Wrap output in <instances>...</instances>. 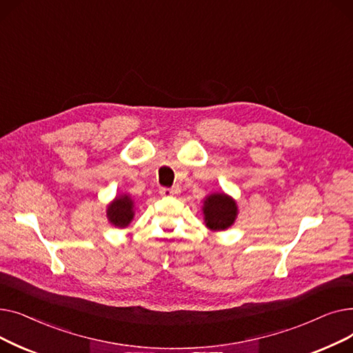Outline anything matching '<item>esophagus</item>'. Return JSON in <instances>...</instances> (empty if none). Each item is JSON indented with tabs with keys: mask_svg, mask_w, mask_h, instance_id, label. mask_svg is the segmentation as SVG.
I'll return each instance as SVG.
<instances>
[{
	"mask_svg": "<svg viewBox=\"0 0 353 353\" xmlns=\"http://www.w3.org/2000/svg\"><path fill=\"white\" fill-rule=\"evenodd\" d=\"M179 193H180V189H179V188H172V189H169V188H161V189H160V194L164 196V197L176 196V194H179Z\"/></svg>",
	"mask_w": 353,
	"mask_h": 353,
	"instance_id": "1",
	"label": "esophagus"
}]
</instances>
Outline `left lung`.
<instances>
[{"instance_id":"left-lung-1","label":"left lung","mask_w":353,"mask_h":353,"mask_svg":"<svg viewBox=\"0 0 353 353\" xmlns=\"http://www.w3.org/2000/svg\"><path fill=\"white\" fill-rule=\"evenodd\" d=\"M203 214H205V223L210 230H226L234 223L237 205L225 193H213L203 203Z\"/></svg>"}]
</instances>
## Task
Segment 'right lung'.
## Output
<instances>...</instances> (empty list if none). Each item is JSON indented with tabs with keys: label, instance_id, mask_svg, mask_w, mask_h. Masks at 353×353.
<instances>
[{
	"label": "right lung",
	"instance_id": "right-lung-1",
	"mask_svg": "<svg viewBox=\"0 0 353 353\" xmlns=\"http://www.w3.org/2000/svg\"><path fill=\"white\" fill-rule=\"evenodd\" d=\"M134 203L128 194L116 197L107 208V217L110 223L116 228H127L134 217Z\"/></svg>",
	"mask_w": 353,
	"mask_h": 353
}]
</instances>
